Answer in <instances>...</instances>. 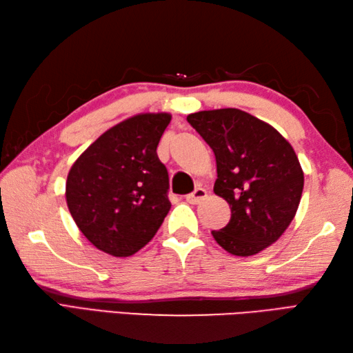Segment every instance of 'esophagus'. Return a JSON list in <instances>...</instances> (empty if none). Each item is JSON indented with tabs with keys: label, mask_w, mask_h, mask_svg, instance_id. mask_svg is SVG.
Wrapping results in <instances>:
<instances>
[{
	"label": "esophagus",
	"mask_w": 353,
	"mask_h": 353,
	"mask_svg": "<svg viewBox=\"0 0 353 353\" xmlns=\"http://www.w3.org/2000/svg\"><path fill=\"white\" fill-rule=\"evenodd\" d=\"M206 196H208V192L205 188H197L196 191L186 196V201L191 205H197V203H200V201H203L206 199Z\"/></svg>",
	"instance_id": "obj_1"
}]
</instances>
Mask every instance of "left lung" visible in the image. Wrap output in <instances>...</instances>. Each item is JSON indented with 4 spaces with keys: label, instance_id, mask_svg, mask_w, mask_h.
Masks as SVG:
<instances>
[{
    "label": "left lung",
    "instance_id": "1",
    "mask_svg": "<svg viewBox=\"0 0 353 353\" xmlns=\"http://www.w3.org/2000/svg\"><path fill=\"white\" fill-rule=\"evenodd\" d=\"M188 123L212 148L214 192L230 206V220L212 236L235 256H250L281 238L294 219L303 171L294 150L272 125L239 109L201 110Z\"/></svg>",
    "mask_w": 353,
    "mask_h": 353
}]
</instances>
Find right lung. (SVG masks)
Listing matches in <instances>:
<instances>
[{"label": "right lung", "mask_w": 353, "mask_h": 353, "mask_svg": "<svg viewBox=\"0 0 353 353\" xmlns=\"http://www.w3.org/2000/svg\"><path fill=\"white\" fill-rule=\"evenodd\" d=\"M170 121V114L134 115L104 132L71 167L66 203L99 250L130 256L167 216L168 171L156 148Z\"/></svg>", "instance_id": "right-lung-1"}]
</instances>
